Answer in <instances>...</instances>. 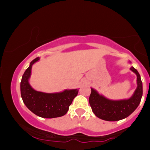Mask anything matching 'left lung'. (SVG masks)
I'll return each instance as SVG.
<instances>
[{"mask_svg":"<svg viewBox=\"0 0 150 150\" xmlns=\"http://www.w3.org/2000/svg\"><path fill=\"white\" fill-rule=\"evenodd\" d=\"M129 63H131L130 61ZM130 69L137 75V87L134 93L128 99L112 100L100 94L93 88L89 96V104L96 117L109 122L119 121L126 118L136 110L143 96V84L138 71L131 67Z\"/></svg>","mask_w":150,"mask_h":150,"instance_id":"obj_1","label":"left lung"}]
</instances>
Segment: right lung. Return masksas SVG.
<instances>
[{
  "mask_svg": "<svg viewBox=\"0 0 150 150\" xmlns=\"http://www.w3.org/2000/svg\"><path fill=\"white\" fill-rule=\"evenodd\" d=\"M37 57L30 63L20 83V92L24 104L30 111L40 117L55 118L63 116L69 110L79 89H65L56 93H45L34 89L29 83L32 66L40 61Z\"/></svg>",
  "mask_w": 150,
  "mask_h": 150,
  "instance_id": "right-lung-1",
  "label": "right lung"
}]
</instances>
